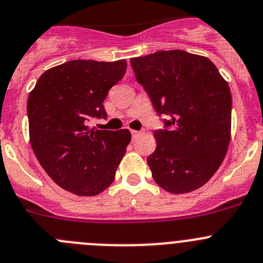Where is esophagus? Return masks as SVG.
<instances>
[{"instance_id":"1","label":"esophagus","mask_w":263,"mask_h":263,"mask_svg":"<svg viewBox=\"0 0 263 263\" xmlns=\"http://www.w3.org/2000/svg\"><path fill=\"white\" fill-rule=\"evenodd\" d=\"M131 135H132V139H136V137L140 135V131H134V129H132Z\"/></svg>"}]
</instances>
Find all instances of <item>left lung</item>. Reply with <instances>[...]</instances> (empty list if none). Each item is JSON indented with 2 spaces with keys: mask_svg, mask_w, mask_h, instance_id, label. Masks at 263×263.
<instances>
[{
  "mask_svg": "<svg viewBox=\"0 0 263 263\" xmlns=\"http://www.w3.org/2000/svg\"><path fill=\"white\" fill-rule=\"evenodd\" d=\"M163 128L148 165L159 187L187 193L202 187L219 168L231 135V90L209 58L184 50L156 51L131 60Z\"/></svg>",
  "mask_w": 263,
  "mask_h": 263,
  "instance_id": "left-lung-1",
  "label": "left lung"
}]
</instances>
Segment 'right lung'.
<instances>
[{
	"mask_svg": "<svg viewBox=\"0 0 263 263\" xmlns=\"http://www.w3.org/2000/svg\"><path fill=\"white\" fill-rule=\"evenodd\" d=\"M126 60L68 61L45 71L29 93V139L44 170L63 190L95 196L112 183L131 141L128 129H89L106 119L102 102L126 73Z\"/></svg>",
	"mask_w": 263,
	"mask_h": 263,
	"instance_id": "1",
	"label": "right lung"
}]
</instances>
